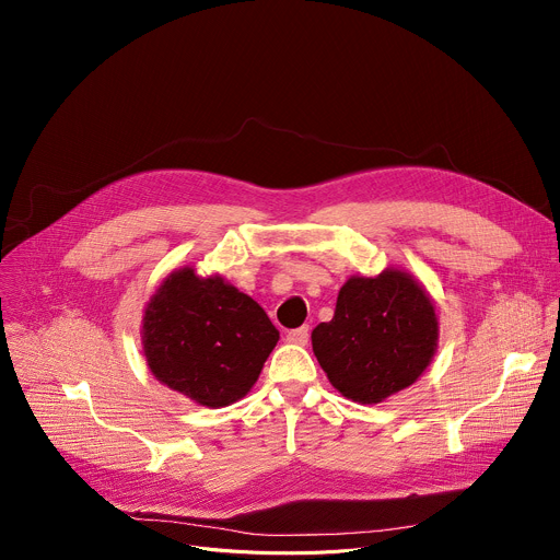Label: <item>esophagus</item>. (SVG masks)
<instances>
[{"mask_svg": "<svg viewBox=\"0 0 560 560\" xmlns=\"http://www.w3.org/2000/svg\"><path fill=\"white\" fill-rule=\"evenodd\" d=\"M307 339H310V328H307V326H301V328H296V330H290V332H288V341H290V343L305 346V343H307Z\"/></svg>", "mask_w": 560, "mask_h": 560, "instance_id": "1", "label": "esophagus"}]
</instances>
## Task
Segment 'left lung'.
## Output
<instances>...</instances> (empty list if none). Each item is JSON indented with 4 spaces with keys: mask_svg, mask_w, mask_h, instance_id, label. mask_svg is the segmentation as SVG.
I'll return each instance as SVG.
<instances>
[{
    "mask_svg": "<svg viewBox=\"0 0 560 560\" xmlns=\"http://www.w3.org/2000/svg\"><path fill=\"white\" fill-rule=\"evenodd\" d=\"M439 318L423 285L387 268L378 277H350L332 322L312 330V350L330 383L357 404H381L410 387L430 365Z\"/></svg>",
    "mask_w": 560,
    "mask_h": 560,
    "instance_id": "left-lung-1",
    "label": "left lung"
}]
</instances>
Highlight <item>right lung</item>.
Wrapping results in <instances>:
<instances>
[{
    "mask_svg": "<svg viewBox=\"0 0 560 560\" xmlns=\"http://www.w3.org/2000/svg\"><path fill=\"white\" fill-rule=\"evenodd\" d=\"M141 341L156 381L199 406L225 408L257 383L279 330L248 294L182 268L150 296Z\"/></svg>",
    "mask_w": 560,
    "mask_h": 560,
    "instance_id": "obj_1",
    "label": "right lung"
}]
</instances>
